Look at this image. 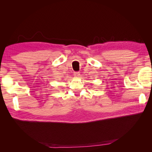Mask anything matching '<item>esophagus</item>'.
<instances>
[{
	"mask_svg": "<svg viewBox=\"0 0 152 152\" xmlns=\"http://www.w3.org/2000/svg\"><path fill=\"white\" fill-rule=\"evenodd\" d=\"M74 77H79L80 76V73L79 72H74Z\"/></svg>",
	"mask_w": 152,
	"mask_h": 152,
	"instance_id": "esophagus-1",
	"label": "esophagus"
}]
</instances>
